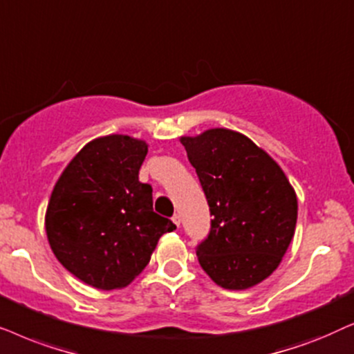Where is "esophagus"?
I'll return each mask as SVG.
<instances>
[{
  "instance_id": "1",
  "label": "esophagus",
  "mask_w": 354,
  "mask_h": 354,
  "mask_svg": "<svg viewBox=\"0 0 354 354\" xmlns=\"http://www.w3.org/2000/svg\"><path fill=\"white\" fill-rule=\"evenodd\" d=\"M171 220H173V223H174V225H176V226H178V228H180V225H181V216H180V215H174Z\"/></svg>"
}]
</instances>
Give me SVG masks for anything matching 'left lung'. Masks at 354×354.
<instances>
[{
	"label": "left lung",
	"mask_w": 354,
	"mask_h": 354,
	"mask_svg": "<svg viewBox=\"0 0 354 354\" xmlns=\"http://www.w3.org/2000/svg\"><path fill=\"white\" fill-rule=\"evenodd\" d=\"M210 207V233L197 259L225 290H248L280 266L298 218V199L280 165L236 131L180 139Z\"/></svg>",
	"instance_id": "obj_1"
}]
</instances>
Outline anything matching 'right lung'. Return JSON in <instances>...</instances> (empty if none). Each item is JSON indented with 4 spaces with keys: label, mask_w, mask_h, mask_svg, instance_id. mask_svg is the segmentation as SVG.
I'll use <instances>...</instances> for the list:
<instances>
[{
    "label": "right lung",
    "mask_w": 354,
    "mask_h": 354,
    "mask_svg": "<svg viewBox=\"0 0 354 354\" xmlns=\"http://www.w3.org/2000/svg\"><path fill=\"white\" fill-rule=\"evenodd\" d=\"M149 145L110 134L84 145L56 181L45 215L50 248L66 270L98 290L129 285L162 234L176 230L153 212L139 181Z\"/></svg>",
    "instance_id": "obj_1"
}]
</instances>
